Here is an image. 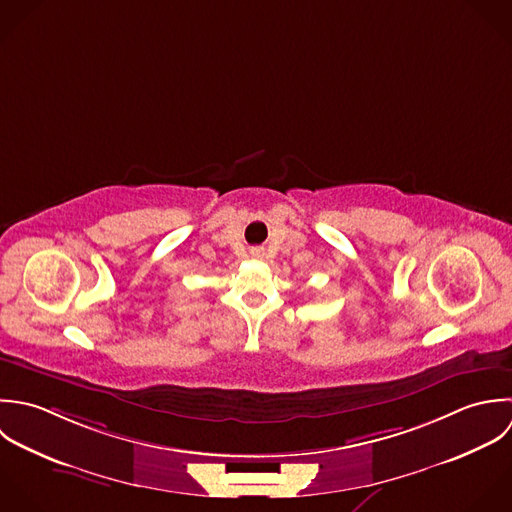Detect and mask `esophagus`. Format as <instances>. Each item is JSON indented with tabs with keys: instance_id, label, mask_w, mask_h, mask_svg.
<instances>
[{
	"instance_id": "34e87169",
	"label": "esophagus",
	"mask_w": 512,
	"mask_h": 512,
	"mask_svg": "<svg viewBox=\"0 0 512 512\" xmlns=\"http://www.w3.org/2000/svg\"><path fill=\"white\" fill-rule=\"evenodd\" d=\"M252 256H260V250H252Z\"/></svg>"
}]
</instances>
